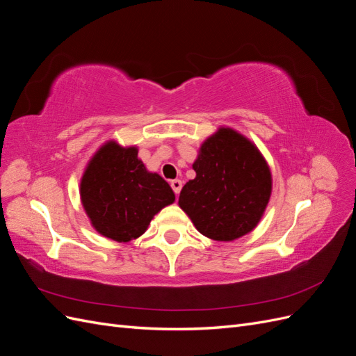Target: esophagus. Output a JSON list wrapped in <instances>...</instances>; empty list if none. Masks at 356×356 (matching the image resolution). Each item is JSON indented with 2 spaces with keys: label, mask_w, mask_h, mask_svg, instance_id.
Instances as JSON below:
<instances>
[{
  "label": "esophagus",
  "mask_w": 356,
  "mask_h": 356,
  "mask_svg": "<svg viewBox=\"0 0 356 356\" xmlns=\"http://www.w3.org/2000/svg\"><path fill=\"white\" fill-rule=\"evenodd\" d=\"M170 187H172V190H174L175 195H179V191L182 188V181L181 179H172L170 181Z\"/></svg>",
  "instance_id": "1"
}]
</instances>
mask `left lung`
Wrapping results in <instances>:
<instances>
[{
	"label": "left lung",
	"instance_id": "obj_1",
	"mask_svg": "<svg viewBox=\"0 0 356 356\" xmlns=\"http://www.w3.org/2000/svg\"><path fill=\"white\" fill-rule=\"evenodd\" d=\"M196 178L178 204L209 239L230 242L252 232L272 195V172L257 145L232 127L203 141L193 163Z\"/></svg>",
	"mask_w": 356,
	"mask_h": 356
}]
</instances>
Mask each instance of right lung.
Returning a JSON list of instances; mask_svg holds the SVG:
<instances>
[{"label": "right lung", "instance_id": "right-lung-1", "mask_svg": "<svg viewBox=\"0 0 356 356\" xmlns=\"http://www.w3.org/2000/svg\"><path fill=\"white\" fill-rule=\"evenodd\" d=\"M80 199L96 232L126 243L144 234L154 215L175 202V195L159 174L147 170L138 147L110 139L86 166Z\"/></svg>", "mask_w": 356, "mask_h": 356}]
</instances>
